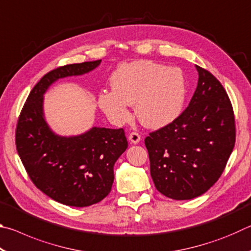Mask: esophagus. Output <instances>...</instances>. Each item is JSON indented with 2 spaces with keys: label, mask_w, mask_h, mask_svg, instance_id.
<instances>
[{
  "label": "esophagus",
  "mask_w": 251,
  "mask_h": 251,
  "mask_svg": "<svg viewBox=\"0 0 251 251\" xmlns=\"http://www.w3.org/2000/svg\"><path fill=\"white\" fill-rule=\"evenodd\" d=\"M128 139L130 141V143L138 144L139 141H141V135H139L138 133H136V131H133V133L129 134Z\"/></svg>",
  "instance_id": "esophagus-1"
}]
</instances>
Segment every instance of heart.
Wrapping results in <instances>:
<instances>
[{"label": "heart", "mask_w": 251, "mask_h": 251, "mask_svg": "<svg viewBox=\"0 0 251 251\" xmlns=\"http://www.w3.org/2000/svg\"><path fill=\"white\" fill-rule=\"evenodd\" d=\"M112 91L99 95L101 110L115 123L130 118L129 105L150 128L171 124L180 115L186 99L185 74L178 67L151 61H137L118 66L110 77Z\"/></svg>", "instance_id": "heart-1"}]
</instances>
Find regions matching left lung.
Here are the masks:
<instances>
[{"instance_id": "obj_1", "label": "left lung", "mask_w": 251, "mask_h": 251, "mask_svg": "<svg viewBox=\"0 0 251 251\" xmlns=\"http://www.w3.org/2000/svg\"><path fill=\"white\" fill-rule=\"evenodd\" d=\"M198 84L187 108L145 138L156 189L188 201L222 176L236 142L231 101L219 80L196 65Z\"/></svg>"}]
</instances>
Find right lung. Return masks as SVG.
<instances>
[{"label":"right lung","mask_w":251,"mask_h":251,"mask_svg":"<svg viewBox=\"0 0 251 251\" xmlns=\"http://www.w3.org/2000/svg\"><path fill=\"white\" fill-rule=\"evenodd\" d=\"M100 62L59 66L45 74L29 93L16 125V150L28 177L63 205L87 207L107 196L114 164L128 146L123 128L93 127L82 135L63 137L44 120L43 95L50 85L58 78L88 73Z\"/></svg>","instance_id":"1"}]
</instances>
